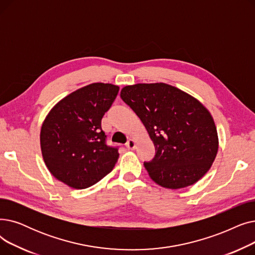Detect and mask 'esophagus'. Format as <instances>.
<instances>
[{"instance_id": "1", "label": "esophagus", "mask_w": 255, "mask_h": 255, "mask_svg": "<svg viewBox=\"0 0 255 255\" xmlns=\"http://www.w3.org/2000/svg\"><path fill=\"white\" fill-rule=\"evenodd\" d=\"M126 146H127V149H129V150H134V149L136 148V141H135L134 139L130 138V139L126 142Z\"/></svg>"}]
</instances>
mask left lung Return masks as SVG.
Instances as JSON below:
<instances>
[{"mask_svg":"<svg viewBox=\"0 0 255 255\" xmlns=\"http://www.w3.org/2000/svg\"><path fill=\"white\" fill-rule=\"evenodd\" d=\"M121 98L140 119L155 145V157L143 165L156 184L180 189L206 175L219 141L214 120L202 103L163 83L126 86Z\"/></svg>","mask_w":255,"mask_h":255,"instance_id":"left-lung-1","label":"left lung"}]
</instances>
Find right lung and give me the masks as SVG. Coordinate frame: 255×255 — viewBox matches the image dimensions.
<instances>
[{
  "mask_svg": "<svg viewBox=\"0 0 255 255\" xmlns=\"http://www.w3.org/2000/svg\"><path fill=\"white\" fill-rule=\"evenodd\" d=\"M120 88L95 83L59 101L46 116L40 145L51 175L74 189H85L103 179L118 161V148L106 144L101 120Z\"/></svg>",
  "mask_w": 255,
  "mask_h": 255,
  "instance_id": "add662e5",
  "label": "right lung"
}]
</instances>
